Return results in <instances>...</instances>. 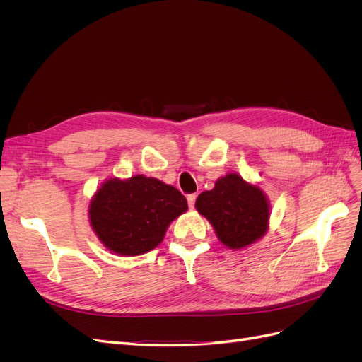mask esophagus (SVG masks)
<instances>
[{"mask_svg": "<svg viewBox=\"0 0 362 362\" xmlns=\"http://www.w3.org/2000/svg\"><path fill=\"white\" fill-rule=\"evenodd\" d=\"M194 201H196V194H189L187 196V202H189L190 210H193V208H194Z\"/></svg>", "mask_w": 362, "mask_h": 362, "instance_id": "obj_1", "label": "esophagus"}]
</instances>
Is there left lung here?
<instances>
[{
  "instance_id": "8db88e82",
  "label": "left lung",
  "mask_w": 362,
  "mask_h": 362,
  "mask_svg": "<svg viewBox=\"0 0 362 362\" xmlns=\"http://www.w3.org/2000/svg\"><path fill=\"white\" fill-rule=\"evenodd\" d=\"M194 206L211 223L218 242L229 249L254 245L269 229L270 205L266 193L238 173L218 178L213 190L198 196Z\"/></svg>"
}]
</instances>
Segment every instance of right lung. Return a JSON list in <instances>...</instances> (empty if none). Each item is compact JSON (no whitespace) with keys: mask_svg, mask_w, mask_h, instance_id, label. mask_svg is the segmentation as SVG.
Masks as SVG:
<instances>
[{"mask_svg":"<svg viewBox=\"0 0 362 362\" xmlns=\"http://www.w3.org/2000/svg\"><path fill=\"white\" fill-rule=\"evenodd\" d=\"M187 208V199L173 185L134 175L101 184L89 204V221L108 250L136 257L157 247L169 225Z\"/></svg>","mask_w":362,"mask_h":362,"instance_id":"obj_1","label":"right lung"}]
</instances>
